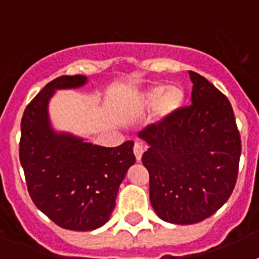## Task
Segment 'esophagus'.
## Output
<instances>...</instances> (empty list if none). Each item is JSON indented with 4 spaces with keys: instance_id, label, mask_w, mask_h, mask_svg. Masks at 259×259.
Listing matches in <instances>:
<instances>
[{
    "instance_id": "34e87169",
    "label": "esophagus",
    "mask_w": 259,
    "mask_h": 259,
    "mask_svg": "<svg viewBox=\"0 0 259 259\" xmlns=\"http://www.w3.org/2000/svg\"><path fill=\"white\" fill-rule=\"evenodd\" d=\"M144 152H145V148H144V145H141L140 143H136L134 146V153L135 155H136V159L137 162L141 161V157H143Z\"/></svg>"
}]
</instances>
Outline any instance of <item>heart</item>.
<instances>
[{
    "label": "heart",
    "mask_w": 259,
    "mask_h": 259,
    "mask_svg": "<svg viewBox=\"0 0 259 259\" xmlns=\"http://www.w3.org/2000/svg\"><path fill=\"white\" fill-rule=\"evenodd\" d=\"M143 106L152 109L157 106L159 118H170L179 113L185 104V91L179 84L164 85L158 84L148 88L141 96Z\"/></svg>",
    "instance_id": "heart-1"
}]
</instances>
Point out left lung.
I'll return each mask as SVG.
<instances>
[{"label":"left lung","mask_w":259,"mask_h":259,"mask_svg":"<svg viewBox=\"0 0 259 259\" xmlns=\"http://www.w3.org/2000/svg\"><path fill=\"white\" fill-rule=\"evenodd\" d=\"M189 76L191 106L139 134L149 145L143 164L149 171L150 203L174 224L198 223L227 202L241 154L228 98L197 72Z\"/></svg>","instance_id":"obj_1"}]
</instances>
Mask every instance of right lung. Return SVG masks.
Instances as JSON below:
<instances>
[{
  "label": "right lung",
  "mask_w": 259,
  "mask_h": 259,
  "mask_svg": "<svg viewBox=\"0 0 259 259\" xmlns=\"http://www.w3.org/2000/svg\"><path fill=\"white\" fill-rule=\"evenodd\" d=\"M85 83L84 75L54 79L29 102L20 123L19 158L29 196L40 211L71 231H92L109 221L119 185L136 161L132 141L105 148L52 128L48 105L54 92Z\"/></svg>",
  "instance_id": "add662e5"
}]
</instances>
